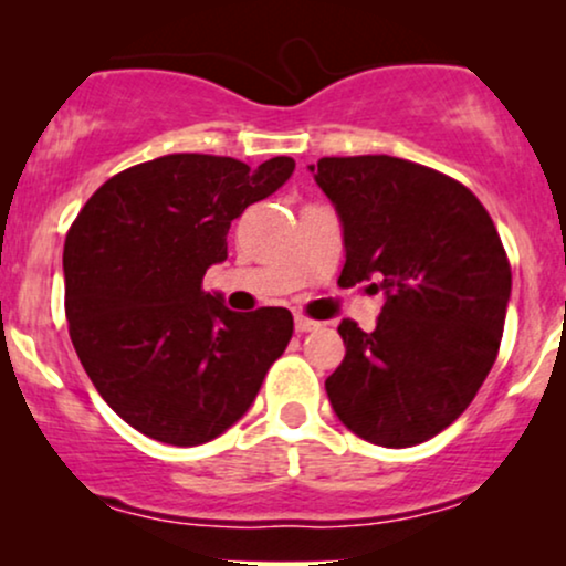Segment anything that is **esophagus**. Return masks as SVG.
Instances as JSON below:
<instances>
[{
	"label": "esophagus",
	"instance_id": "obj_1",
	"mask_svg": "<svg viewBox=\"0 0 566 566\" xmlns=\"http://www.w3.org/2000/svg\"><path fill=\"white\" fill-rule=\"evenodd\" d=\"M319 327V322H311V319H305V316H295V333H311V329H316Z\"/></svg>",
	"mask_w": 566,
	"mask_h": 566
}]
</instances>
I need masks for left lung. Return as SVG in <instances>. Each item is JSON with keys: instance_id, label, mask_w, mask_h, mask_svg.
Wrapping results in <instances>:
<instances>
[{"instance_id": "obj_1", "label": "left lung", "mask_w": 566, "mask_h": 566, "mask_svg": "<svg viewBox=\"0 0 566 566\" xmlns=\"http://www.w3.org/2000/svg\"><path fill=\"white\" fill-rule=\"evenodd\" d=\"M343 229V287L382 290L373 333L343 322L346 356L329 375V405L356 437L412 447L452 426L503 337L511 265L497 229L465 186L431 167L386 157L308 165Z\"/></svg>"}]
</instances>
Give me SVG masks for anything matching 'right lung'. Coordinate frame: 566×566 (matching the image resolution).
Wrapping results in <instances>:
<instances>
[{"label": "right lung", "mask_w": 566, "mask_h": 566, "mask_svg": "<svg viewBox=\"0 0 566 566\" xmlns=\"http://www.w3.org/2000/svg\"><path fill=\"white\" fill-rule=\"evenodd\" d=\"M295 161L170 154L106 180L63 247L71 343L125 423L172 447L220 437L252 407L292 337L287 308L237 314L201 290L226 233Z\"/></svg>", "instance_id": "add662e5"}]
</instances>
